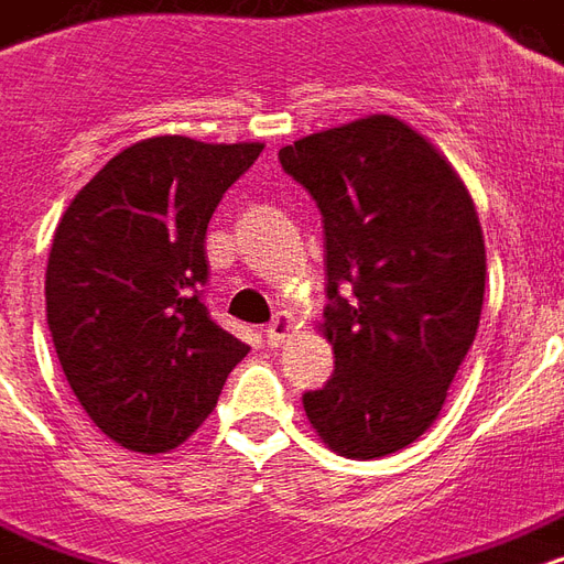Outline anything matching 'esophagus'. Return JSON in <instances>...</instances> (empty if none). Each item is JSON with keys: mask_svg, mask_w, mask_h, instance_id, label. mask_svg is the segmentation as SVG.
<instances>
[{"mask_svg": "<svg viewBox=\"0 0 564 564\" xmlns=\"http://www.w3.org/2000/svg\"><path fill=\"white\" fill-rule=\"evenodd\" d=\"M290 332H293V316L281 311V314H274V319L265 328V340H269V346H281L290 337Z\"/></svg>", "mask_w": 564, "mask_h": 564, "instance_id": "esophagus-1", "label": "esophagus"}]
</instances>
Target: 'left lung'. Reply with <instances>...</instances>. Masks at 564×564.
<instances>
[{
  "mask_svg": "<svg viewBox=\"0 0 564 564\" xmlns=\"http://www.w3.org/2000/svg\"><path fill=\"white\" fill-rule=\"evenodd\" d=\"M323 215V328L335 373L304 391L337 454L373 460L431 427L478 332L484 236L473 197L424 137L367 116L283 145Z\"/></svg>",
  "mask_w": 564,
  "mask_h": 564,
  "instance_id": "1",
  "label": "left lung"
}]
</instances>
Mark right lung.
I'll return each instance as SVG.
<instances>
[{
    "label": "right lung",
    "instance_id": "1",
    "mask_svg": "<svg viewBox=\"0 0 564 564\" xmlns=\"http://www.w3.org/2000/svg\"><path fill=\"white\" fill-rule=\"evenodd\" d=\"M260 143L152 137L70 199L47 262V325L70 391L131 452L176 448L208 419L248 344L203 302L206 229Z\"/></svg>",
    "mask_w": 564,
    "mask_h": 564
}]
</instances>
